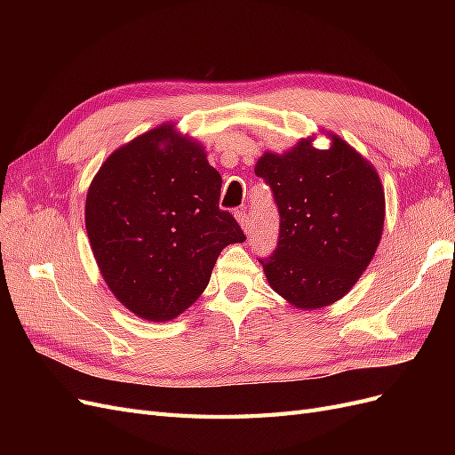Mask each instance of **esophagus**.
<instances>
[{
    "label": "esophagus",
    "mask_w": 455,
    "mask_h": 455,
    "mask_svg": "<svg viewBox=\"0 0 455 455\" xmlns=\"http://www.w3.org/2000/svg\"><path fill=\"white\" fill-rule=\"evenodd\" d=\"M235 218H237V222L241 224V228H243L246 233L252 231V222H251L249 214H246L244 211H235Z\"/></svg>",
    "instance_id": "1"
}]
</instances>
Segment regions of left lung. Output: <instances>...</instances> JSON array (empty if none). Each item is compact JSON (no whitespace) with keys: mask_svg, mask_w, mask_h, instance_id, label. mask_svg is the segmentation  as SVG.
<instances>
[{"mask_svg":"<svg viewBox=\"0 0 455 455\" xmlns=\"http://www.w3.org/2000/svg\"><path fill=\"white\" fill-rule=\"evenodd\" d=\"M279 211L273 254L258 258L269 286L301 309L334 304L361 277L381 239L385 196L368 161L341 139L328 149L301 140L254 169Z\"/></svg>","mask_w":455,"mask_h":455,"instance_id":"1","label":"left lung"}]
</instances>
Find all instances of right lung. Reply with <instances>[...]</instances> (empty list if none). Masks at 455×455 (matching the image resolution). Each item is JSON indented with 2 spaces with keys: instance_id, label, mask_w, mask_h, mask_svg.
<instances>
[{
  "instance_id": "right-lung-1",
  "label": "right lung",
  "mask_w": 455,
  "mask_h": 455,
  "mask_svg": "<svg viewBox=\"0 0 455 455\" xmlns=\"http://www.w3.org/2000/svg\"><path fill=\"white\" fill-rule=\"evenodd\" d=\"M222 176L204 149L157 127L106 159L89 188L85 226L102 277L123 306L171 321L209 284L216 259L246 235L218 206Z\"/></svg>"
}]
</instances>
